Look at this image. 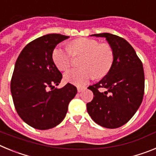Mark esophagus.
<instances>
[{"mask_svg":"<svg viewBox=\"0 0 156 156\" xmlns=\"http://www.w3.org/2000/svg\"><path fill=\"white\" fill-rule=\"evenodd\" d=\"M84 89H85L84 87H77V90H78V92L83 91Z\"/></svg>","mask_w":156,"mask_h":156,"instance_id":"obj_1","label":"esophagus"}]
</instances>
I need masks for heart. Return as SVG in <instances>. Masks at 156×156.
<instances>
[{
    "instance_id": "heart-1",
    "label": "heart",
    "mask_w": 156,
    "mask_h": 156,
    "mask_svg": "<svg viewBox=\"0 0 156 156\" xmlns=\"http://www.w3.org/2000/svg\"><path fill=\"white\" fill-rule=\"evenodd\" d=\"M73 56L83 55L80 69L65 74V80L76 85H83L94 77L101 78L111 69L114 52L111 45L99 43L91 38H79L72 41L68 49L57 46L52 51V60L60 71H68L72 66Z\"/></svg>"
}]
</instances>
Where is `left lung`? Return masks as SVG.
Masks as SVG:
<instances>
[{"instance_id": "left-lung-1", "label": "left lung", "mask_w": 156, "mask_h": 156, "mask_svg": "<svg viewBox=\"0 0 156 156\" xmlns=\"http://www.w3.org/2000/svg\"><path fill=\"white\" fill-rule=\"evenodd\" d=\"M113 49L111 69L98 83L88 87L93 100L87 104L91 119L105 128H118L131 119L142 102L144 93L143 65L133 47L120 37L103 33ZM103 90L105 92H102Z\"/></svg>"}]
</instances>
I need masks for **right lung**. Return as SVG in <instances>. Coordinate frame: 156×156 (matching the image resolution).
<instances>
[{
  "mask_svg": "<svg viewBox=\"0 0 156 156\" xmlns=\"http://www.w3.org/2000/svg\"><path fill=\"white\" fill-rule=\"evenodd\" d=\"M69 37L51 34L37 38L23 48L16 60L11 80L14 105L21 119L35 129H48L58 125L77 93L69 83L55 88L62 75L52 60V51Z\"/></svg>",
  "mask_w": 156,
  "mask_h": 156,
  "instance_id": "obj_1",
  "label": "right lung"
}]
</instances>
